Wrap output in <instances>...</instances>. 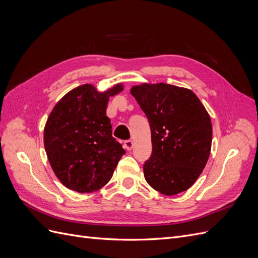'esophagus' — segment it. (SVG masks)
Returning a JSON list of instances; mask_svg holds the SVG:
<instances>
[{
	"label": "esophagus",
	"mask_w": 258,
	"mask_h": 258,
	"mask_svg": "<svg viewBox=\"0 0 258 258\" xmlns=\"http://www.w3.org/2000/svg\"><path fill=\"white\" fill-rule=\"evenodd\" d=\"M134 141H132V140H126V141L123 142V147L126 148V150H128V151H130V150H132V147H134Z\"/></svg>",
	"instance_id": "obj_1"
}]
</instances>
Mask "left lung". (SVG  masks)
I'll return each instance as SVG.
<instances>
[{"mask_svg": "<svg viewBox=\"0 0 258 258\" xmlns=\"http://www.w3.org/2000/svg\"><path fill=\"white\" fill-rule=\"evenodd\" d=\"M131 95L151 126L152 156L143 166L152 188L174 196L204 171L212 144V123L201 101L187 88L165 83L132 86Z\"/></svg>", "mask_w": 258, "mask_h": 258, "instance_id": "left-lung-1", "label": "left lung"}]
</instances>
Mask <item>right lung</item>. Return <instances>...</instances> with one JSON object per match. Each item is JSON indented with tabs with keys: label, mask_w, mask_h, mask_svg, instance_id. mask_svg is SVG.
Here are the masks:
<instances>
[{
	"label": "right lung",
	"mask_w": 258,
	"mask_h": 258,
	"mask_svg": "<svg viewBox=\"0 0 258 258\" xmlns=\"http://www.w3.org/2000/svg\"><path fill=\"white\" fill-rule=\"evenodd\" d=\"M122 90L120 83L103 92L84 84L53 106L45 123L44 146L53 173L67 188L93 192L112 178L126 151L112 136L106 106Z\"/></svg>",
	"instance_id": "obj_1"
}]
</instances>
